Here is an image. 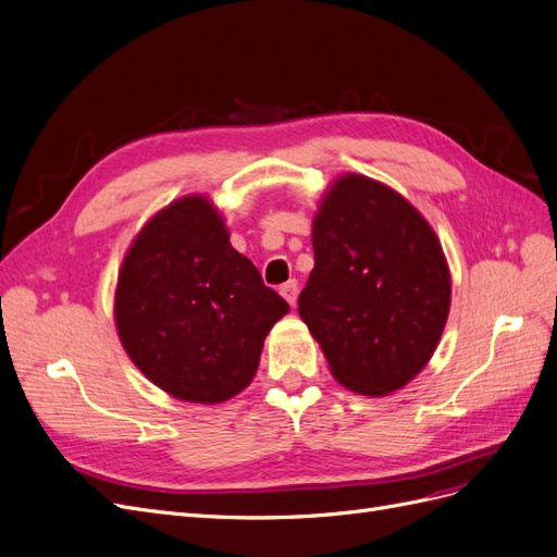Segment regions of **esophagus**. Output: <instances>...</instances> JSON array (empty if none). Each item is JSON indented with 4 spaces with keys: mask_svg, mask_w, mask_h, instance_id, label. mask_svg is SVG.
<instances>
[{
    "mask_svg": "<svg viewBox=\"0 0 557 557\" xmlns=\"http://www.w3.org/2000/svg\"><path fill=\"white\" fill-rule=\"evenodd\" d=\"M278 293L283 295V299L288 301L290 307H295L297 305V293H299V285H297V281L293 278V281H288V283H283L281 288H278Z\"/></svg>",
    "mask_w": 557,
    "mask_h": 557,
    "instance_id": "esophagus-1",
    "label": "esophagus"
}]
</instances>
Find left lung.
I'll list each match as a JSON object with an SVG mask.
<instances>
[{"instance_id": "left-lung-1", "label": "left lung", "mask_w": 557, "mask_h": 557, "mask_svg": "<svg viewBox=\"0 0 557 557\" xmlns=\"http://www.w3.org/2000/svg\"><path fill=\"white\" fill-rule=\"evenodd\" d=\"M313 269L299 315L332 376L360 395H391L440 346L450 272L434 230L409 199L362 174L334 178L320 199Z\"/></svg>"}]
</instances>
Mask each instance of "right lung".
<instances>
[{
	"label": "right lung",
	"instance_id": "add662e5",
	"mask_svg": "<svg viewBox=\"0 0 557 557\" xmlns=\"http://www.w3.org/2000/svg\"><path fill=\"white\" fill-rule=\"evenodd\" d=\"M290 311L234 250L221 211L188 195L158 211L117 272V339L139 372L181 401L221 404L260 364L264 336Z\"/></svg>",
	"mask_w": 557,
	"mask_h": 557
}]
</instances>
